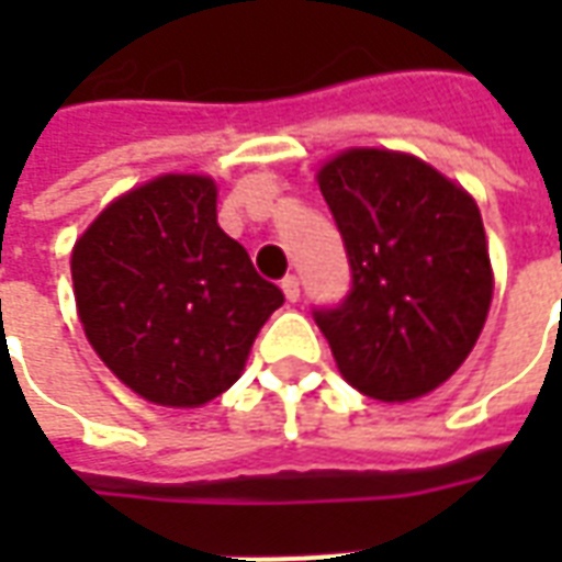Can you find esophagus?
<instances>
[{"mask_svg":"<svg viewBox=\"0 0 562 562\" xmlns=\"http://www.w3.org/2000/svg\"><path fill=\"white\" fill-rule=\"evenodd\" d=\"M282 294H285L289 304H294V301L301 297V282H297V277H285V280H282Z\"/></svg>","mask_w":562,"mask_h":562,"instance_id":"obj_1","label":"esophagus"}]
</instances>
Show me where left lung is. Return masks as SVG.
<instances>
[{"mask_svg": "<svg viewBox=\"0 0 562 562\" xmlns=\"http://www.w3.org/2000/svg\"><path fill=\"white\" fill-rule=\"evenodd\" d=\"M352 285L313 306L342 379L403 403L439 389L484 328L494 277L482 213L415 156L349 149L318 171Z\"/></svg>", "mask_w": 562, "mask_h": 562, "instance_id": "obj_1", "label": "left lung"}]
</instances>
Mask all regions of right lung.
<instances>
[{
  "mask_svg": "<svg viewBox=\"0 0 562 562\" xmlns=\"http://www.w3.org/2000/svg\"><path fill=\"white\" fill-rule=\"evenodd\" d=\"M87 340L159 406H201L240 376L285 294L216 222L210 177L168 173L116 198L71 252Z\"/></svg>",
  "mask_w": 562,
  "mask_h": 562,
  "instance_id": "1",
  "label": "right lung"
}]
</instances>
